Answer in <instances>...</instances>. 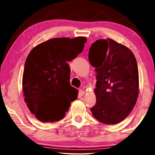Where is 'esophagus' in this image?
Returning <instances> with one entry per match:
<instances>
[{
    "mask_svg": "<svg viewBox=\"0 0 155 155\" xmlns=\"http://www.w3.org/2000/svg\"><path fill=\"white\" fill-rule=\"evenodd\" d=\"M84 94H85V91L83 90L82 89H80L78 90V95H79V96H84Z\"/></svg>",
    "mask_w": 155,
    "mask_h": 155,
    "instance_id": "esophagus-1",
    "label": "esophagus"
}]
</instances>
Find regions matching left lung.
<instances>
[{
  "instance_id": "8db88e82",
  "label": "left lung",
  "mask_w": 155,
  "mask_h": 155,
  "mask_svg": "<svg viewBox=\"0 0 155 155\" xmlns=\"http://www.w3.org/2000/svg\"><path fill=\"white\" fill-rule=\"evenodd\" d=\"M89 61L96 68V103L93 116L105 124H118L134 108L139 95V72L135 57L124 45L111 39L91 44Z\"/></svg>"
}]
</instances>
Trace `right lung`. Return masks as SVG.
Returning <instances> with one entry per match:
<instances>
[{
	"label": "right lung",
	"instance_id": "add662e5",
	"mask_svg": "<svg viewBox=\"0 0 155 155\" xmlns=\"http://www.w3.org/2000/svg\"><path fill=\"white\" fill-rule=\"evenodd\" d=\"M87 38H57L31 50L22 76L25 101L31 114L43 122L63 119L78 90L70 83L71 61L83 51Z\"/></svg>",
	"mask_w": 155,
	"mask_h": 155
}]
</instances>
